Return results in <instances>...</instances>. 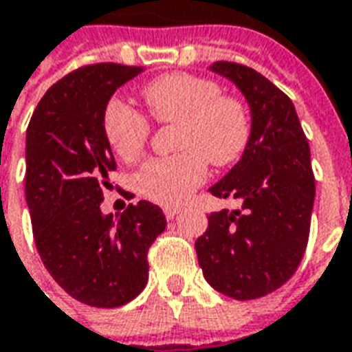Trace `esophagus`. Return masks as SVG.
I'll return each instance as SVG.
<instances>
[{"mask_svg": "<svg viewBox=\"0 0 352 352\" xmlns=\"http://www.w3.org/2000/svg\"><path fill=\"white\" fill-rule=\"evenodd\" d=\"M179 214V208H165V217L166 219H174Z\"/></svg>", "mask_w": 352, "mask_h": 352, "instance_id": "34e87169", "label": "esophagus"}]
</instances>
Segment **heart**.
<instances>
[{"label": "heart", "instance_id": "heart-1", "mask_svg": "<svg viewBox=\"0 0 352 352\" xmlns=\"http://www.w3.org/2000/svg\"><path fill=\"white\" fill-rule=\"evenodd\" d=\"M142 99L157 122L178 123L174 157L148 161L138 173L140 193L150 201L174 206L206 178V159L227 166L242 157L250 144L251 118L240 99L219 95L210 78L187 73L163 74L142 88ZM104 137L118 157L133 163L150 137V123L122 101H110L102 118Z\"/></svg>", "mask_w": 352, "mask_h": 352}]
</instances>
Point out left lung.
I'll use <instances>...</instances> for the list:
<instances>
[{"label":"left lung","instance_id":"left-lung-1","mask_svg":"<svg viewBox=\"0 0 352 352\" xmlns=\"http://www.w3.org/2000/svg\"><path fill=\"white\" fill-rule=\"evenodd\" d=\"M208 69L243 95L251 138L240 161L208 189L240 201L242 210L208 215L195 250L215 291L255 300L287 283L304 257L315 201L311 153L294 104L268 78L229 61Z\"/></svg>","mask_w":352,"mask_h":352}]
</instances>
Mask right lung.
<instances>
[{
    "mask_svg": "<svg viewBox=\"0 0 352 352\" xmlns=\"http://www.w3.org/2000/svg\"><path fill=\"white\" fill-rule=\"evenodd\" d=\"M144 67L99 63L56 82L25 133V202L48 274L74 300L120 307L144 291L148 250L166 227L148 201L102 214L116 161L102 118L112 95Z\"/></svg>",
    "mask_w": 352,
    "mask_h": 352,
    "instance_id": "1",
    "label": "right lung"
}]
</instances>
